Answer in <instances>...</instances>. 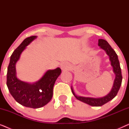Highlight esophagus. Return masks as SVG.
I'll return each instance as SVG.
<instances>
[{
	"label": "esophagus",
	"instance_id": "obj_1",
	"mask_svg": "<svg viewBox=\"0 0 129 129\" xmlns=\"http://www.w3.org/2000/svg\"><path fill=\"white\" fill-rule=\"evenodd\" d=\"M60 67H61V69L62 70H69V69H70L72 68L71 66H70L69 63H66V62H64V63H61L60 65Z\"/></svg>",
	"mask_w": 129,
	"mask_h": 129
}]
</instances>
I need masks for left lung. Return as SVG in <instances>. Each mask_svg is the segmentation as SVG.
I'll return each instance as SVG.
<instances>
[{
  "label": "left lung",
  "mask_w": 129,
  "mask_h": 129,
  "mask_svg": "<svg viewBox=\"0 0 129 129\" xmlns=\"http://www.w3.org/2000/svg\"><path fill=\"white\" fill-rule=\"evenodd\" d=\"M98 45L100 48L105 50L106 54L109 56V60L111 62V66L113 67V71L115 74V79H114L113 84L110 91L107 95L102 98H86V97L77 96L74 92L73 88L71 87L72 93L77 100L92 106L97 107L103 106L115 98L119 90L121 82H122V75H121L120 66V63L118 59V56L115 51L112 48L108 42L104 39H99Z\"/></svg>",
  "instance_id": "8db88e82"
}]
</instances>
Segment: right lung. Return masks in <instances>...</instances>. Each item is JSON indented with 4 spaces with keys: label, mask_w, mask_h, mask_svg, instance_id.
<instances>
[{
    "label": "right lung",
    "mask_w": 129,
    "mask_h": 129,
    "mask_svg": "<svg viewBox=\"0 0 129 129\" xmlns=\"http://www.w3.org/2000/svg\"><path fill=\"white\" fill-rule=\"evenodd\" d=\"M36 38V36H33L25 39L13 52L8 68L6 82L9 91L17 103L33 109L43 107L50 101L54 84L61 72L59 68L48 70L33 83L23 82L17 78L16 64L26 46Z\"/></svg>",
    "instance_id": "right-lung-1"
}]
</instances>
